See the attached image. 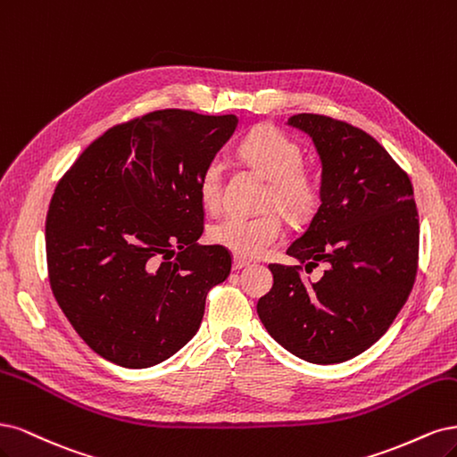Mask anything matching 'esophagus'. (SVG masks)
Masks as SVG:
<instances>
[{
	"label": "esophagus",
	"instance_id": "34e87169",
	"mask_svg": "<svg viewBox=\"0 0 457 457\" xmlns=\"http://www.w3.org/2000/svg\"><path fill=\"white\" fill-rule=\"evenodd\" d=\"M248 266V260L241 258V256H235L233 258V270H243Z\"/></svg>",
	"mask_w": 457,
	"mask_h": 457
}]
</instances>
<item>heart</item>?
<instances>
[{
    "mask_svg": "<svg viewBox=\"0 0 457 457\" xmlns=\"http://www.w3.org/2000/svg\"><path fill=\"white\" fill-rule=\"evenodd\" d=\"M239 155L270 180L268 204H277L296 222L313 212L319 199V184L302 167L303 152L298 142L277 127L260 125L241 140ZM197 191L204 209L214 211L218 207L222 195V169L218 161H211L203 169ZM283 233V216L277 211L256 216L231 212L216 220L209 229V237L241 258H256L281 241Z\"/></svg>",
    "mask_w": 457,
    "mask_h": 457,
    "instance_id": "b5f03b06",
    "label": "heart"
}]
</instances>
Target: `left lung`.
I'll return each instance as SVG.
<instances>
[{"label": "left lung", "mask_w": 457, "mask_h": 457, "mask_svg": "<svg viewBox=\"0 0 457 457\" xmlns=\"http://www.w3.org/2000/svg\"><path fill=\"white\" fill-rule=\"evenodd\" d=\"M288 125L313 138L322 163L320 207L287 254L270 263L271 290L258 300L266 330L292 355L315 364L361 355L387 332L418 273L420 218L408 174L359 127L319 113Z\"/></svg>", "instance_id": "obj_1"}]
</instances>
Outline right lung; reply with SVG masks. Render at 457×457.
<instances>
[{
	"instance_id": "1",
	"label": "right lung",
	"mask_w": 457,
	"mask_h": 457,
	"mask_svg": "<svg viewBox=\"0 0 457 457\" xmlns=\"http://www.w3.org/2000/svg\"><path fill=\"white\" fill-rule=\"evenodd\" d=\"M235 127L231 113L150 112L108 129L58 180L46 222L49 283L102 359L148 368L199 330L231 256L197 245V182Z\"/></svg>"
}]
</instances>
